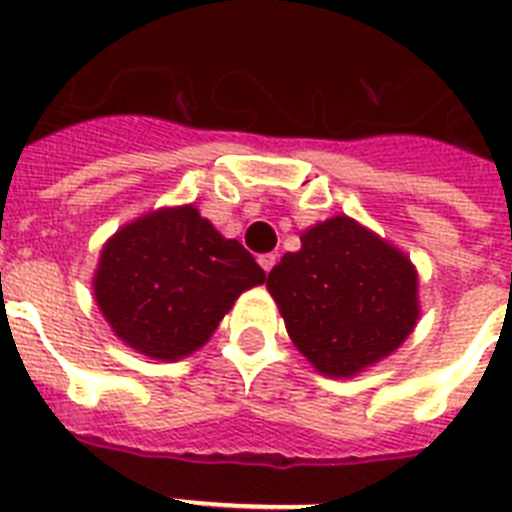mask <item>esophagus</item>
<instances>
[{
    "mask_svg": "<svg viewBox=\"0 0 512 512\" xmlns=\"http://www.w3.org/2000/svg\"><path fill=\"white\" fill-rule=\"evenodd\" d=\"M259 264H261V269H264L266 274H269V271L274 269V264H277V253H261Z\"/></svg>",
    "mask_w": 512,
    "mask_h": 512,
    "instance_id": "esophagus-1",
    "label": "esophagus"
}]
</instances>
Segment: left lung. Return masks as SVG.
<instances>
[{"label": "left lung", "mask_w": 512, "mask_h": 512, "mask_svg": "<svg viewBox=\"0 0 512 512\" xmlns=\"http://www.w3.org/2000/svg\"><path fill=\"white\" fill-rule=\"evenodd\" d=\"M289 338L315 369L351 377L392 354L418 320V277L397 248L351 217L302 233L266 279Z\"/></svg>", "instance_id": "1"}]
</instances>
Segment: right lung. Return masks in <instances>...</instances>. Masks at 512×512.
I'll return each instance as SVG.
<instances>
[{
	"mask_svg": "<svg viewBox=\"0 0 512 512\" xmlns=\"http://www.w3.org/2000/svg\"><path fill=\"white\" fill-rule=\"evenodd\" d=\"M266 274L192 205L140 217L102 251L94 295L122 341L151 359H182L215 333L235 297Z\"/></svg>",
	"mask_w": 512,
	"mask_h": 512,
	"instance_id": "1",
	"label": "right lung"
}]
</instances>
